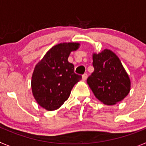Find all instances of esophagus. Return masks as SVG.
Instances as JSON below:
<instances>
[{"label": "esophagus", "mask_w": 146, "mask_h": 146, "mask_svg": "<svg viewBox=\"0 0 146 146\" xmlns=\"http://www.w3.org/2000/svg\"><path fill=\"white\" fill-rule=\"evenodd\" d=\"M82 80H86V79H87V77H88V74H86H86H83V75H82Z\"/></svg>", "instance_id": "1"}]
</instances>
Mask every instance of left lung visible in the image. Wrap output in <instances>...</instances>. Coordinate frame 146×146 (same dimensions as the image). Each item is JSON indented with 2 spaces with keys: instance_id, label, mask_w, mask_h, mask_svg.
<instances>
[{
  "instance_id": "1",
  "label": "left lung",
  "mask_w": 146,
  "mask_h": 146,
  "mask_svg": "<svg viewBox=\"0 0 146 146\" xmlns=\"http://www.w3.org/2000/svg\"><path fill=\"white\" fill-rule=\"evenodd\" d=\"M94 71L87 82L99 101L113 105L122 101L130 91L131 82L121 60L111 50L93 55Z\"/></svg>"
}]
</instances>
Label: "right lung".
<instances>
[{
	"mask_svg": "<svg viewBox=\"0 0 146 146\" xmlns=\"http://www.w3.org/2000/svg\"><path fill=\"white\" fill-rule=\"evenodd\" d=\"M79 43H60L49 50L34 68L31 80L36 101L45 110H57L69 97L72 88L82 79L74 73V65L68 61L72 51Z\"/></svg>",
	"mask_w": 146,
	"mask_h": 146,
	"instance_id": "add662e5",
	"label": "right lung"
}]
</instances>
